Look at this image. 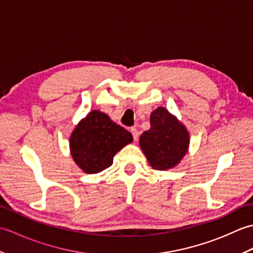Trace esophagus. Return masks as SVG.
<instances>
[{"label":"esophagus","mask_w":253,"mask_h":253,"mask_svg":"<svg viewBox=\"0 0 253 253\" xmlns=\"http://www.w3.org/2000/svg\"><path fill=\"white\" fill-rule=\"evenodd\" d=\"M130 132H131V135H132V138H133V140H137V139H138V130L136 129V128L135 127H131L130 128Z\"/></svg>","instance_id":"esophagus-1"}]
</instances>
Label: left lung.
<instances>
[{"mask_svg": "<svg viewBox=\"0 0 253 253\" xmlns=\"http://www.w3.org/2000/svg\"><path fill=\"white\" fill-rule=\"evenodd\" d=\"M150 124V129L139 140L150 165L159 170L174 168L186 154L189 144L186 128L164 107L152 113Z\"/></svg>", "mask_w": 253, "mask_h": 253, "instance_id": "left-lung-1", "label": "left lung"}]
</instances>
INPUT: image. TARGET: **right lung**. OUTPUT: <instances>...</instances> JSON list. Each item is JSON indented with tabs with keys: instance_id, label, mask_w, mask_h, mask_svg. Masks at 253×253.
I'll return each instance as SVG.
<instances>
[{
	"instance_id": "right-lung-1",
	"label": "right lung",
	"mask_w": 253,
	"mask_h": 253,
	"mask_svg": "<svg viewBox=\"0 0 253 253\" xmlns=\"http://www.w3.org/2000/svg\"><path fill=\"white\" fill-rule=\"evenodd\" d=\"M132 141L131 133L104 113L90 112L71 137V152L80 169L96 174L110 168L113 157Z\"/></svg>"
}]
</instances>
